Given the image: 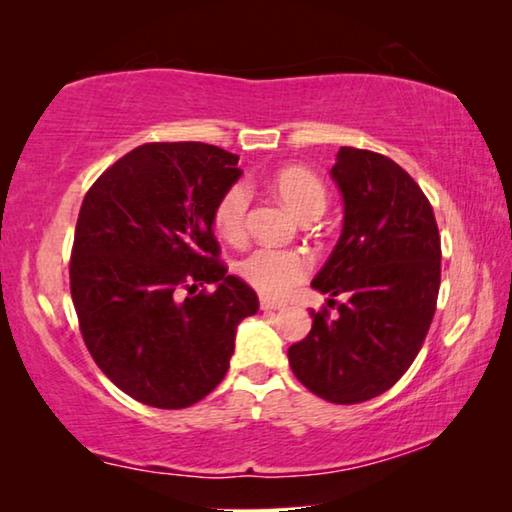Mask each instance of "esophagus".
I'll use <instances>...</instances> for the list:
<instances>
[{
    "instance_id": "esophagus-1",
    "label": "esophagus",
    "mask_w": 512,
    "mask_h": 512,
    "mask_svg": "<svg viewBox=\"0 0 512 512\" xmlns=\"http://www.w3.org/2000/svg\"><path fill=\"white\" fill-rule=\"evenodd\" d=\"M259 307H262L264 311H277V309H282L284 305H282V302H275V300L262 298V302H259Z\"/></svg>"
}]
</instances>
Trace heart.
<instances>
[{"mask_svg":"<svg viewBox=\"0 0 512 512\" xmlns=\"http://www.w3.org/2000/svg\"><path fill=\"white\" fill-rule=\"evenodd\" d=\"M273 192L300 221L316 219L327 205L325 185L305 167H287L275 173ZM250 210V187L239 180L221 194L214 207V225L219 235L237 241L244 237ZM239 275L262 296L282 298L309 271V259L298 250L255 248L237 264Z\"/></svg>","mask_w":512,"mask_h":512,"instance_id":"b5f03b06","label":"heart"}]
</instances>
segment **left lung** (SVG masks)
I'll return each instance as SVG.
<instances>
[{"label": "left lung", "mask_w": 512, "mask_h": 512, "mask_svg": "<svg viewBox=\"0 0 512 512\" xmlns=\"http://www.w3.org/2000/svg\"><path fill=\"white\" fill-rule=\"evenodd\" d=\"M329 176L343 230L311 287L336 314L311 311L289 366L314 395L357 404L386 393L418 357L436 311L440 235L427 196L386 155L341 146Z\"/></svg>", "instance_id": "1"}]
</instances>
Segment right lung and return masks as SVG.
<instances>
[{
	"label": "right lung",
	"instance_id": "add662e5",
	"mask_svg": "<svg viewBox=\"0 0 512 512\" xmlns=\"http://www.w3.org/2000/svg\"><path fill=\"white\" fill-rule=\"evenodd\" d=\"M239 155L201 142L126 153L85 194L69 287L83 341L119 391L185 409L221 384L257 293L228 275L214 207L241 178ZM212 283V294L198 292Z\"/></svg>",
	"mask_w": 512,
	"mask_h": 512
}]
</instances>
